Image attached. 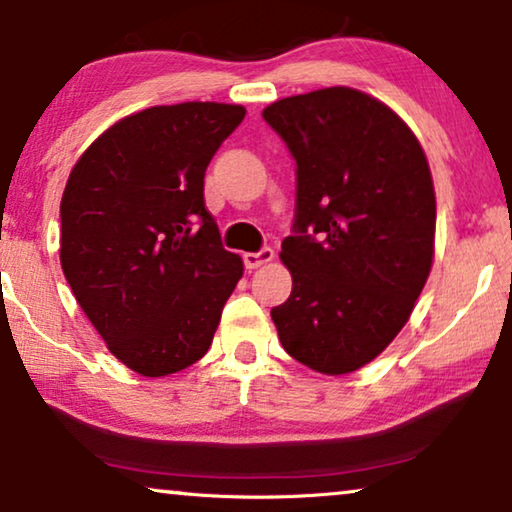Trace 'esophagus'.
Segmentation results:
<instances>
[{
	"mask_svg": "<svg viewBox=\"0 0 512 512\" xmlns=\"http://www.w3.org/2000/svg\"><path fill=\"white\" fill-rule=\"evenodd\" d=\"M273 257H276V253L271 248H262L259 253L243 255V264H246V269H259V266L273 262Z\"/></svg>",
	"mask_w": 512,
	"mask_h": 512,
	"instance_id": "1",
	"label": "esophagus"
}]
</instances>
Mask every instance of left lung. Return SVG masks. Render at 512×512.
Segmentation results:
<instances>
[{
    "label": "left lung",
    "instance_id": "8db88e82",
    "mask_svg": "<svg viewBox=\"0 0 512 512\" xmlns=\"http://www.w3.org/2000/svg\"><path fill=\"white\" fill-rule=\"evenodd\" d=\"M262 117L299 167V236L280 250L292 294L271 319L289 356L349 375L391 345L432 271L430 165L400 114L352 87L280 98Z\"/></svg>",
    "mask_w": 512,
    "mask_h": 512
}]
</instances>
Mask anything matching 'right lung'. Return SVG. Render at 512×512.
<instances>
[{
	"label": "right lung",
	"mask_w": 512,
	"mask_h": 512,
	"mask_svg": "<svg viewBox=\"0 0 512 512\" xmlns=\"http://www.w3.org/2000/svg\"><path fill=\"white\" fill-rule=\"evenodd\" d=\"M243 117L211 101L133 112L66 181L61 271L110 354L142 377L200 361L243 276L204 204L209 160Z\"/></svg>",
	"instance_id": "right-lung-1"
}]
</instances>
